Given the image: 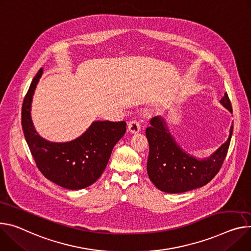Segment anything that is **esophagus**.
<instances>
[{"instance_id":"obj_1","label":"esophagus","mask_w":251,"mask_h":251,"mask_svg":"<svg viewBox=\"0 0 251 251\" xmlns=\"http://www.w3.org/2000/svg\"><path fill=\"white\" fill-rule=\"evenodd\" d=\"M140 129H141V126H140V123L137 120H131V121H129V123H128V130L131 133H137V132L140 131Z\"/></svg>"}]
</instances>
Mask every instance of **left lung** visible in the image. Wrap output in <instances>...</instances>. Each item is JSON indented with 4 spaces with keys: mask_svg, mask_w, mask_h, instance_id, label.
<instances>
[{
    "mask_svg": "<svg viewBox=\"0 0 251 251\" xmlns=\"http://www.w3.org/2000/svg\"><path fill=\"white\" fill-rule=\"evenodd\" d=\"M220 103L232 112L231 102L227 93ZM233 127L229 137L212 155L199 159L188 155L175 142L168 131L164 119L153 117L146 128L149 142L147 173L152 183L167 193H182L207 184L220 170L230 144Z\"/></svg>",
    "mask_w": 251,
    "mask_h": 251,
    "instance_id": "1",
    "label": "left lung"
}]
</instances>
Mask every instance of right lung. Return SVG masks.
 <instances>
[{
  "label": "right lung",
  "instance_id": "right-lung-1",
  "mask_svg": "<svg viewBox=\"0 0 251 251\" xmlns=\"http://www.w3.org/2000/svg\"><path fill=\"white\" fill-rule=\"evenodd\" d=\"M43 74L33 79L22 106V127L30 151L41 173L57 185L78 190L99 179L112 150L126 132V122L95 121L80 137L70 142L55 143L42 138L31 118V103Z\"/></svg>",
  "mask_w": 251,
  "mask_h": 251
}]
</instances>
